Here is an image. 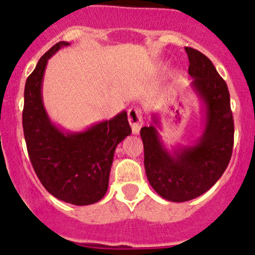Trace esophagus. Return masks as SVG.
Here are the masks:
<instances>
[{
    "instance_id": "esophagus-1",
    "label": "esophagus",
    "mask_w": 255,
    "mask_h": 255,
    "mask_svg": "<svg viewBox=\"0 0 255 255\" xmlns=\"http://www.w3.org/2000/svg\"><path fill=\"white\" fill-rule=\"evenodd\" d=\"M128 119L130 123L131 130L132 133L137 134L139 133L140 128L143 125V116H142V110L138 108H131L128 111Z\"/></svg>"
}]
</instances>
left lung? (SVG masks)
<instances>
[{
  "instance_id": "8db88e82",
  "label": "left lung",
  "mask_w": 255,
  "mask_h": 255,
  "mask_svg": "<svg viewBox=\"0 0 255 255\" xmlns=\"http://www.w3.org/2000/svg\"><path fill=\"white\" fill-rule=\"evenodd\" d=\"M184 49L193 78L190 86L202 103V133L191 145L170 151L159 136L156 113L151 125L140 130L147 180L159 196L171 202H185L209 190L228 166L234 143L227 84L206 55L190 47Z\"/></svg>"
}]
</instances>
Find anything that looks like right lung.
Returning a JSON list of instances; mask_svg holds the SVG:
<instances>
[{
	"mask_svg": "<svg viewBox=\"0 0 255 255\" xmlns=\"http://www.w3.org/2000/svg\"><path fill=\"white\" fill-rule=\"evenodd\" d=\"M67 46L66 41L55 43L27 78L22 125L31 165L46 190L64 202L87 206L108 191L115 150L131 128L127 111L79 132L51 121L42 100L43 74L49 58Z\"/></svg>",
	"mask_w": 255,
	"mask_h": 255,
	"instance_id": "add662e5",
	"label": "right lung"
}]
</instances>
